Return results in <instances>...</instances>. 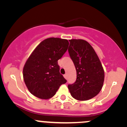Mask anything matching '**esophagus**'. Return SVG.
<instances>
[{
  "mask_svg": "<svg viewBox=\"0 0 127 127\" xmlns=\"http://www.w3.org/2000/svg\"><path fill=\"white\" fill-rule=\"evenodd\" d=\"M64 77L65 79H67V74H65V75H64Z\"/></svg>",
  "mask_w": 127,
  "mask_h": 127,
  "instance_id": "obj_1",
  "label": "esophagus"
}]
</instances>
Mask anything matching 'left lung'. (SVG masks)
I'll return each mask as SVG.
<instances>
[{
  "label": "left lung",
  "instance_id": "left-lung-1",
  "mask_svg": "<svg viewBox=\"0 0 127 127\" xmlns=\"http://www.w3.org/2000/svg\"><path fill=\"white\" fill-rule=\"evenodd\" d=\"M68 51L76 70V80L68 85L71 95L80 101L90 100L101 91L104 79L101 63L91 45L82 39L69 40Z\"/></svg>",
  "mask_w": 127,
  "mask_h": 127
}]
</instances>
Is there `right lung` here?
Segmentation results:
<instances>
[{
	"mask_svg": "<svg viewBox=\"0 0 127 127\" xmlns=\"http://www.w3.org/2000/svg\"><path fill=\"white\" fill-rule=\"evenodd\" d=\"M68 44L67 39L48 38L40 42L29 57L23 68V78L33 95L49 99L67 82L60 73L58 60L67 50Z\"/></svg>",
	"mask_w": 127,
	"mask_h": 127,
	"instance_id": "add662e5",
	"label": "right lung"
}]
</instances>
